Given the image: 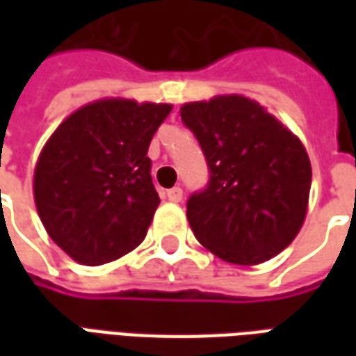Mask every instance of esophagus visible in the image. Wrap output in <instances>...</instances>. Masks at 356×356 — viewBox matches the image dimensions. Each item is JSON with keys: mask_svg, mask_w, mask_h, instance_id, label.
<instances>
[{"mask_svg": "<svg viewBox=\"0 0 356 356\" xmlns=\"http://www.w3.org/2000/svg\"><path fill=\"white\" fill-rule=\"evenodd\" d=\"M163 196L170 202H181V198H183V188H181V186H173L170 191H165Z\"/></svg>", "mask_w": 356, "mask_h": 356, "instance_id": "1", "label": "esophagus"}]
</instances>
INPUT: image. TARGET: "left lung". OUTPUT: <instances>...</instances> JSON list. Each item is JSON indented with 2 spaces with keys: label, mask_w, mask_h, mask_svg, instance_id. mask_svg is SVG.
Returning a JSON list of instances; mask_svg holds the SVG:
<instances>
[{
  "label": "left lung",
  "mask_w": 356,
  "mask_h": 356,
  "mask_svg": "<svg viewBox=\"0 0 356 356\" xmlns=\"http://www.w3.org/2000/svg\"><path fill=\"white\" fill-rule=\"evenodd\" d=\"M181 122L208 163V185L186 200L198 242L236 265L280 254L303 225L311 191L301 140L259 102L240 95L188 102Z\"/></svg>",
  "instance_id": "left-lung-1"
}]
</instances>
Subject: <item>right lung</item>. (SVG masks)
I'll return each mask as SVG.
<instances>
[{"instance_id":"obj_1","label":"right lung","mask_w":356,"mask_h":356,"mask_svg":"<svg viewBox=\"0 0 356 356\" xmlns=\"http://www.w3.org/2000/svg\"><path fill=\"white\" fill-rule=\"evenodd\" d=\"M170 104L91 102L51 135L34 173L45 231L78 263L95 267L129 254L160 204L147 156Z\"/></svg>"}]
</instances>
